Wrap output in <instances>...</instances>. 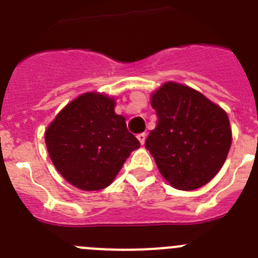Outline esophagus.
I'll use <instances>...</instances> for the list:
<instances>
[{"mask_svg":"<svg viewBox=\"0 0 258 258\" xmlns=\"http://www.w3.org/2000/svg\"><path fill=\"white\" fill-rule=\"evenodd\" d=\"M137 138H138V141H140V143L141 145H145V142H146V134L145 133H142V134H138V136H137Z\"/></svg>","mask_w":258,"mask_h":258,"instance_id":"1","label":"esophagus"}]
</instances>
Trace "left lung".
I'll use <instances>...</instances> for the list:
<instances>
[{"label": "left lung", "mask_w": 258, "mask_h": 258, "mask_svg": "<svg viewBox=\"0 0 258 258\" xmlns=\"http://www.w3.org/2000/svg\"><path fill=\"white\" fill-rule=\"evenodd\" d=\"M151 106L157 125L145 146L161 175L178 190L208 183L231 147L227 113L195 89L173 81L151 95Z\"/></svg>", "instance_id": "1"}]
</instances>
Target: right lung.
Here are the masks:
<instances>
[{"label": "right lung", "instance_id": "1", "mask_svg": "<svg viewBox=\"0 0 258 258\" xmlns=\"http://www.w3.org/2000/svg\"><path fill=\"white\" fill-rule=\"evenodd\" d=\"M115 106L112 97L85 93L61 109L45 132L52 164L80 190L106 188L132 151L140 149Z\"/></svg>", "mask_w": 258, "mask_h": 258}]
</instances>
